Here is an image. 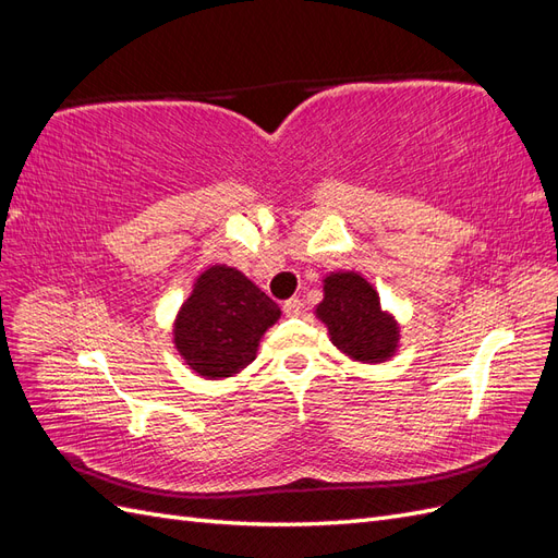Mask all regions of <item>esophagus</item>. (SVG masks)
I'll return each mask as SVG.
<instances>
[{"mask_svg": "<svg viewBox=\"0 0 558 558\" xmlns=\"http://www.w3.org/2000/svg\"><path fill=\"white\" fill-rule=\"evenodd\" d=\"M281 310H283V314H286V316H298V314H300V310H302V300H298V298L286 300L283 305H281Z\"/></svg>", "mask_w": 558, "mask_h": 558, "instance_id": "34e87169", "label": "esophagus"}]
</instances>
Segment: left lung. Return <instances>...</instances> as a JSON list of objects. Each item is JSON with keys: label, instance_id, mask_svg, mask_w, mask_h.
<instances>
[{"label": "left lung", "instance_id": "1", "mask_svg": "<svg viewBox=\"0 0 558 558\" xmlns=\"http://www.w3.org/2000/svg\"><path fill=\"white\" fill-rule=\"evenodd\" d=\"M326 298L316 316L328 326L332 344L347 356L381 363L396 351L398 328L379 307V295L361 275L344 272L326 279Z\"/></svg>", "mask_w": 558, "mask_h": 558}]
</instances>
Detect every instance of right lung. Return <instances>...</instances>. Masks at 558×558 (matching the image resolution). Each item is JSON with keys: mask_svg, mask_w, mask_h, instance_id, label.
I'll list each match as a JSON object with an SVG mask.
<instances>
[{"mask_svg": "<svg viewBox=\"0 0 558 558\" xmlns=\"http://www.w3.org/2000/svg\"><path fill=\"white\" fill-rule=\"evenodd\" d=\"M279 307L242 272L216 265L195 283L177 318L174 342L202 377L223 379L253 363Z\"/></svg>", "mask_w": 558, "mask_h": 558, "instance_id": "add662e5", "label": "right lung"}]
</instances>
